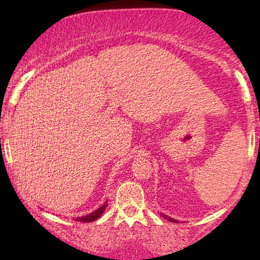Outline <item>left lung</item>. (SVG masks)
<instances>
[{"mask_svg":"<svg viewBox=\"0 0 260 260\" xmlns=\"http://www.w3.org/2000/svg\"><path fill=\"white\" fill-rule=\"evenodd\" d=\"M161 216H162V218H165V219L168 220V221H172V222H177L175 219H172V218H169V216H167L166 214H163V213H161Z\"/></svg>","mask_w":260,"mask_h":260,"instance_id":"left-lung-1","label":"left lung"}]
</instances>
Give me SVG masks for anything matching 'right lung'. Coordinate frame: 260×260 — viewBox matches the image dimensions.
<instances>
[{"mask_svg":"<svg viewBox=\"0 0 260 260\" xmlns=\"http://www.w3.org/2000/svg\"><path fill=\"white\" fill-rule=\"evenodd\" d=\"M106 207H108V201H105V204L103 205L102 207H99L98 209H95L94 212L90 213V214H87V215H85V216H80V218H76V221H80V222L94 221V220H97L99 216H101L103 213H104Z\"/></svg>","mask_w":260,"mask_h":260,"instance_id":"right-lung-1","label":"right lung"}]
</instances>
